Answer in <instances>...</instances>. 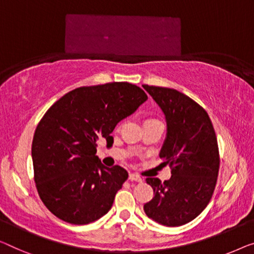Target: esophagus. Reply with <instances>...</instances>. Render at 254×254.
Here are the masks:
<instances>
[{
  "instance_id": "1",
  "label": "esophagus",
  "mask_w": 254,
  "mask_h": 254,
  "mask_svg": "<svg viewBox=\"0 0 254 254\" xmlns=\"http://www.w3.org/2000/svg\"><path fill=\"white\" fill-rule=\"evenodd\" d=\"M128 179H130L131 181H137V183H141L142 181L141 177L135 175V173H130V175H128Z\"/></svg>"
}]
</instances>
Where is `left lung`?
<instances>
[{
    "label": "left lung",
    "mask_w": 254,
    "mask_h": 254,
    "mask_svg": "<svg viewBox=\"0 0 254 254\" xmlns=\"http://www.w3.org/2000/svg\"><path fill=\"white\" fill-rule=\"evenodd\" d=\"M166 120V138L160 151L162 165L171 168L164 183L147 178L154 197L143 205L147 217L168 227L183 226L200 214L217 184L219 148L205 109L175 89L143 86Z\"/></svg>",
    "instance_id": "left-lung-1"
}]
</instances>
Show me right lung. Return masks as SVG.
I'll return each instance as SVG.
<instances>
[{
  "label": "right lung",
  "mask_w": 254,
  "mask_h": 254,
  "mask_svg": "<svg viewBox=\"0 0 254 254\" xmlns=\"http://www.w3.org/2000/svg\"><path fill=\"white\" fill-rule=\"evenodd\" d=\"M147 99L139 86L113 82L69 91L48 109L34 133L32 158L40 198L57 218L86 225L111 210L128 175L101 163L97 141H114L117 123Z\"/></svg>",
  "instance_id": "obj_1"
}]
</instances>
